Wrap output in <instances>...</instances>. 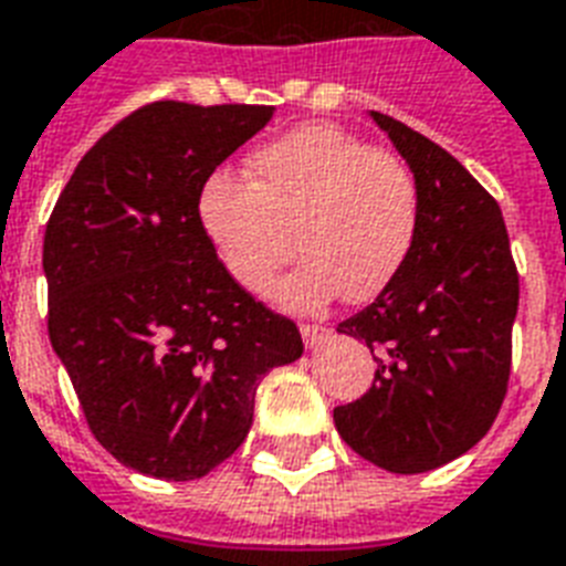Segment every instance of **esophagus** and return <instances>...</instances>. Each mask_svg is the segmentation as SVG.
<instances>
[{
  "label": "esophagus",
  "mask_w": 566,
  "mask_h": 566,
  "mask_svg": "<svg viewBox=\"0 0 566 566\" xmlns=\"http://www.w3.org/2000/svg\"><path fill=\"white\" fill-rule=\"evenodd\" d=\"M327 327L322 324H301V336H304V345L306 348H315V345H322L327 339Z\"/></svg>",
  "instance_id": "34e87169"
}]
</instances>
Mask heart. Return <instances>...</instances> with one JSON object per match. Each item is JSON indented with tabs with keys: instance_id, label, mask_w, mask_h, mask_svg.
Segmentation results:
<instances>
[{
	"instance_id": "obj_1",
	"label": "heart",
	"mask_w": 566,
	"mask_h": 566,
	"mask_svg": "<svg viewBox=\"0 0 566 566\" xmlns=\"http://www.w3.org/2000/svg\"><path fill=\"white\" fill-rule=\"evenodd\" d=\"M251 182L206 179L197 218L223 274L251 295L289 256L304 260L271 289L292 313H318L345 295L354 304L387 292L419 239L422 195L413 170L345 129L310 124L248 159Z\"/></svg>"
}]
</instances>
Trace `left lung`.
<instances>
[{
	"label": "left lung",
	"mask_w": 566,
	"mask_h": 566,
	"mask_svg": "<svg viewBox=\"0 0 566 566\" xmlns=\"http://www.w3.org/2000/svg\"><path fill=\"white\" fill-rule=\"evenodd\" d=\"M371 120L413 170L422 223L396 283L336 327L366 343L378 369L333 422L360 458L413 475L461 458L499 416L520 274L502 209L479 179L396 117Z\"/></svg>",
	"instance_id": "left-lung-1"
}]
</instances>
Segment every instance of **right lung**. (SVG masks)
<instances>
[{"label":"right lung","instance_id":"1","mask_svg":"<svg viewBox=\"0 0 566 566\" xmlns=\"http://www.w3.org/2000/svg\"><path fill=\"white\" fill-rule=\"evenodd\" d=\"M271 115L142 105L82 156L46 223L52 348L99 446L153 479L227 461L260 380L304 354L292 318L223 274L197 218L206 179Z\"/></svg>","mask_w":566,"mask_h":566}]
</instances>
